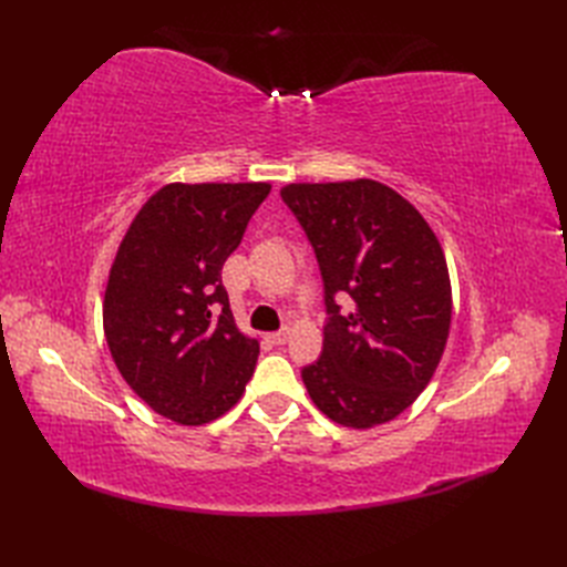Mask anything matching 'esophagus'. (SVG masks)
Segmentation results:
<instances>
[{"instance_id": "obj_1", "label": "esophagus", "mask_w": 567, "mask_h": 567, "mask_svg": "<svg viewBox=\"0 0 567 567\" xmlns=\"http://www.w3.org/2000/svg\"><path fill=\"white\" fill-rule=\"evenodd\" d=\"M288 336H290V331H288V329H281V331H277V333H269L267 338L274 342V346H284V342L288 340Z\"/></svg>"}]
</instances>
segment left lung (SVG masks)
<instances>
[{
    "instance_id": "1",
    "label": "left lung",
    "mask_w": 567,
    "mask_h": 567,
    "mask_svg": "<svg viewBox=\"0 0 567 567\" xmlns=\"http://www.w3.org/2000/svg\"><path fill=\"white\" fill-rule=\"evenodd\" d=\"M281 198L315 248L329 315L302 383L340 425L388 423L431 383L447 346L452 284L437 236L373 179L288 184ZM338 295L351 296L350 313Z\"/></svg>"
}]
</instances>
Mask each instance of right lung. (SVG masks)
<instances>
[{"label":"right lung","instance_id":"obj_1","mask_svg":"<svg viewBox=\"0 0 567 567\" xmlns=\"http://www.w3.org/2000/svg\"><path fill=\"white\" fill-rule=\"evenodd\" d=\"M267 182L167 184L136 213L104 298V333L127 385L182 425L241 400L260 346L236 329L221 265L238 248Z\"/></svg>","mask_w":567,"mask_h":567}]
</instances>
